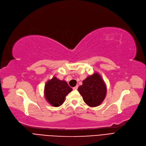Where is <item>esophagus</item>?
Here are the masks:
<instances>
[{"mask_svg":"<svg viewBox=\"0 0 146 146\" xmlns=\"http://www.w3.org/2000/svg\"><path fill=\"white\" fill-rule=\"evenodd\" d=\"M78 85H76L75 87H74L73 88V90H76L77 89H78Z\"/></svg>","mask_w":146,"mask_h":146,"instance_id":"obj_1","label":"esophagus"}]
</instances>
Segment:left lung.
Wrapping results in <instances>:
<instances>
[{
    "label": "left lung",
    "mask_w": 146,
    "mask_h": 146,
    "mask_svg": "<svg viewBox=\"0 0 146 146\" xmlns=\"http://www.w3.org/2000/svg\"><path fill=\"white\" fill-rule=\"evenodd\" d=\"M78 91L85 103L90 107H95L100 106L105 99L107 87L100 75L95 72L82 81Z\"/></svg>",
    "instance_id": "8db88e82"
}]
</instances>
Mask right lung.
I'll return each mask as SVG.
<instances>
[{
  "label": "right lung",
  "mask_w": 146,
  "mask_h": 146,
  "mask_svg": "<svg viewBox=\"0 0 146 146\" xmlns=\"http://www.w3.org/2000/svg\"><path fill=\"white\" fill-rule=\"evenodd\" d=\"M72 90L66 81H61L54 76L46 83L44 95L49 103L56 107L64 103L66 96Z\"/></svg>",
  "instance_id": "1"
}]
</instances>
